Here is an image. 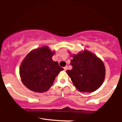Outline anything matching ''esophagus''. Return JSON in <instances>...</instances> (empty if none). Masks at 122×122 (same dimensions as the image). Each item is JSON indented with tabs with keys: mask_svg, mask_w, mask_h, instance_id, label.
Returning a JSON list of instances; mask_svg holds the SVG:
<instances>
[{
	"mask_svg": "<svg viewBox=\"0 0 122 122\" xmlns=\"http://www.w3.org/2000/svg\"><path fill=\"white\" fill-rule=\"evenodd\" d=\"M67 69H68V67L67 66H66V67H64V71H67Z\"/></svg>",
	"mask_w": 122,
	"mask_h": 122,
	"instance_id": "obj_1",
	"label": "esophagus"
}]
</instances>
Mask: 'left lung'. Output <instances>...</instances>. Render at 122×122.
Instances as JSON below:
<instances>
[{
    "mask_svg": "<svg viewBox=\"0 0 122 122\" xmlns=\"http://www.w3.org/2000/svg\"><path fill=\"white\" fill-rule=\"evenodd\" d=\"M72 57V69L66 72L75 87L82 92H92L99 88L105 76V67L102 60L86 50Z\"/></svg>",
    "mask_w": 122,
    "mask_h": 122,
    "instance_id": "1",
    "label": "left lung"
}]
</instances>
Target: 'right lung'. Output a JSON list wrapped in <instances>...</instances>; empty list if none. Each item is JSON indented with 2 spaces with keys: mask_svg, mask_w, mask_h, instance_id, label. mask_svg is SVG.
<instances>
[{
  "mask_svg": "<svg viewBox=\"0 0 122 122\" xmlns=\"http://www.w3.org/2000/svg\"><path fill=\"white\" fill-rule=\"evenodd\" d=\"M54 51L47 46L30 52L22 62L20 76L23 84L36 92H44L53 84L56 76L64 70L52 60Z\"/></svg>",
  "mask_w": 122,
  "mask_h": 122,
  "instance_id": "obj_1",
  "label": "right lung"
}]
</instances>
